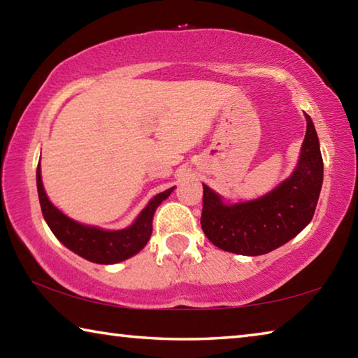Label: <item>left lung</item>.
I'll return each instance as SVG.
<instances>
[{
	"label": "left lung",
	"instance_id": "obj_1",
	"mask_svg": "<svg viewBox=\"0 0 358 358\" xmlns=\"http://www.w3.org/2000/svg\"><path fill=\"white\" fill-rule=\"evenodd\" d=\"M306 123L299 166L266 196L226 205L203 185L201 226L215 246L241 256H260L287 243L310 224L322 187L324 161L310 115Z\"/></svg>",
	"mask_w": 358,
	"mask_h": 358
}]
</instances>
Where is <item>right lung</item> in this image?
I'll return each instance as SVG.
<instances>
[{
	"label": "right lung",
	"mask_w": 358,
	"mask_h": 358,
	"mask_svg": "<svg viewBox=\"0 0 358 358\" xmlns=\"http://www.w3.org/2000/svg\"><path fill=\"white\" fill-rule=\"evenodd\" d=\"M36 183H38V194L41 210L44 215L48 227L53 235L62 243L74 251L78 256L94 264H117L121 260L134 256L142 248L153 232V215L162 201L171 196L173 187L164 192L157 194L151 199L150 203L142 210L136 222L131 227L123 230H102L98 227L83 226L72 221L71 217L63 215L48 201L42 186L41 167L36 171Z\"/></svg>",
	"instance_id": "right-lung-1"
}]
</instances>
